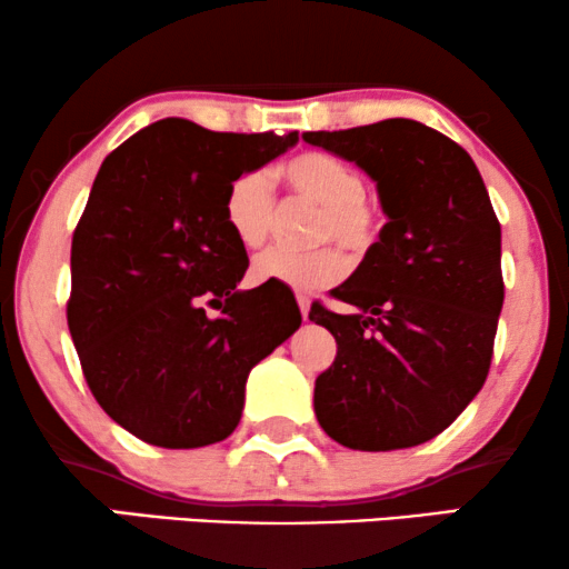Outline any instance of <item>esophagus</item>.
<instances>
[{"label": "esophagus", "instance_id": "obj_1", "mask_svg": "<svg viewBox=\"0 0 569 569\" xmlns=\"http://www.w3.org/2000/svg\"><path fill=\"white\" fill-rule=\"evenodd\" d=\"M298 306H300L302 318L308 321V313H310V298H308V295H298Z\"/></svg>", "mask_w": 569, "mask_h": 569}]
</instances>
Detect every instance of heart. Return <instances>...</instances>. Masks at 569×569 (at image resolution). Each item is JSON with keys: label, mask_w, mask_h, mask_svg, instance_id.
Instances as JSON below:
<instances>
[{"label": "heart", "mask_w": 569, "mask_h": 569, "mask_svg": "<svg viewBox=\"0 0 569 569\" xmlns=\"http://www.w3.org/2000/svg\"><path fill=\"white\" fill-rule=\"evenodd\" d=\"M292 193L318 207L310 230L313 243H339L349 253L365 256L378 243L380 212L365 197V181L352 166L326 152H302L282 166ZM224 222L243 248H259L274 222V191L267 173L248 170L228 186L222 201ZM347 271L345 256L333 248L295 253L284 248L261 253L251 267L256 284L277 282L290 290L310 292L337 284Z\"/></svg>", "instance_id": "heart-1"}]
</instances>
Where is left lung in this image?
<instances>
[{
  "mask_svg": "<svg viewBox=\"0 0 569 569\" xmlns=\"http://www.w3.org/2000/svg\"><path fill=\"white\" fill-rule=\"evenodd\" d=\"M308 144L376 181L388 222L333 298L310 308L337 339L313 409L352 450H399L440 435L485 386L505 284L500 222L463 147L411 119L306 131Z\"/></svg>",
  "mask_w": 569,
  "mask_h": 569,
  "instance_id": "obj_1",
  "label": "left lung"
}]
</instances>
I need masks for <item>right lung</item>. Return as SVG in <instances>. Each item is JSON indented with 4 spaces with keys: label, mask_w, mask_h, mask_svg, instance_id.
I'll return each instance as SVG.
<instances>
[{
    "label": "right lung",
    "mask_w": 569,
    "mask_h": 569,
    "mask_svg": "<svg viewBox=\"0 0 569 569\" xmlns=\"http://www.w3.org/2000/svg\"><path fill=\"white\" fill-rule=\"evenodd\" d=\"M295 144L298 131L224 134L162 119L100 166L72 238L67 323L92 396L134 438L224 440L248 372L300 329L282 287L238 290L248 256L222 212L238 176Z\"/></svg>",
    "instance_id": "add662e5"
}]
</instances>
